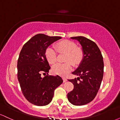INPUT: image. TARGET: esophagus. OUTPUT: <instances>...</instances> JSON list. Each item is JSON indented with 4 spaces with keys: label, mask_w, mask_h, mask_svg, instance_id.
<instances>
[{
    "label": "esophagus",
    "mask_w": 120,
    "mask_h": 120,
    "mask_svg": "<svg viewBox=\"0 0 120 120\" xmlns=\"http://www.w3.org/2000/svg\"><path fill=\"white\" fill-rule=\"evenodd\" d=\"M63 81H64V82H67V78H66L63 77Z\"/></svg>",
    "instance_id": "obj_1"
}]
</instances>
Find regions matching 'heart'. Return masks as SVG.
Wrapping results in <instances>:
<instances>
[{
    "label": "heart",
    "instance_id": "b5f03b06",
    "mask_svg": "<svg viewBox=\"0 0 120 120\" xmlns=\"http://www.w3.org/2000/svg\"><path fill=\"white\" fill-rule=\"evenodd\" d=\"M56 49L59 53H66L64 61L63 63H56L52 67L53 73L60 75H67L72 69V64L77 65L80 63L83 56V52L80 48L77 47L75 43L72 41L65 40L56 44ZM45 57L49 64L55 63L57 59L56 52L52 47H49L45 51Z\"/></svg>",
    "mask_w": 120,
    "mask_h": 120
}]
</instances>
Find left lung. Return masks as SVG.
<instances>
[{
    "mask_svg": "<svg viewBox=\"0 0 120 120\" xmlns=\"http://www.w3.org/2000/svg\"><path fill=\"white\" fill-rule=\"evenodd\" d=\"M82 46L83 59L77 68L71 73L79 77L68 79L74 89L67 94L70 103L83 105L95 98L99 89L104 73V62L101 52L96 44L86 37H71Z\"/></svg>",
    "mask_w": 120,
    "mask_h": 120,
    "instance_id": "obj_1",
    "label": "left lung"
}]
</instances>
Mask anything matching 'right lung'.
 Returning a JSON list of instances; mask_svg holds the SVG:
<instances>
[{
    "mask_svg": "<svg viewBox=\"0 0 120 120\" xmlns=\"http://www.w3.org/2000/svg\"><path fill=\"white\" fill-rule=\"evenodd\" d=\"M61 38L37 34L23 46L19 55L18 80L25 98L34 105L49 104L52 101L55 90L63 83L59 75H49L51 67L45 55L47 48ZM42 73L47 75L42 78Z\"/></svg>",
    "mask_w": 120,
    "mask_h": 120,
    "instance_id": "add662e5",
    "label": "right lung"
}]
</instances>
